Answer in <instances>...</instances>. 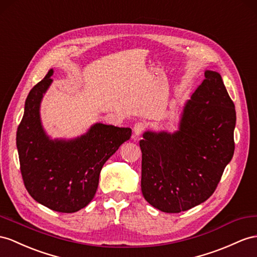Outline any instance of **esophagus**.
Segmentation results:
<instances>
[{
  "label": "esophagus",
  "mask_w": 257,
  "mask_h": 257,
  "mask_svg": "<svg viewBox=\"0 0 257 257\" xmlns=\"http://www.w3.org/2000/svg\"><path fill=\"white\" fill-rule=\"evenodd\" d=\"M147 128V123L144 121H138L134 126V133L136 136H140Z\"/></svg>",
  "instance_id": "esophagus-1"
}]
</instances>
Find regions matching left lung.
Wrapping results in <instances>:
<instances>
[{
  "label": "left lung",
  "mask_w": 257,
  "mask_h": 257,
  "mask_svg": "<svg viewBox=\"0 0 257 257\" xmlns=\"http://www.w3.org/2000/svg\"><path fill=\"white\" fill-rule=\"evenodd\" d=\"M203 82L186 104L177 133H146L142 194L164 213H180L214 193L234 152L235 108L221 77L204 72Z\"/></svg>",
  "instance_id": "1"
}]
</instances>
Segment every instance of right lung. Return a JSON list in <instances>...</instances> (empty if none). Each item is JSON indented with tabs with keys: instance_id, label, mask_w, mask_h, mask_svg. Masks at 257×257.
Listing matches in <instances>:
<instances>
[{
	"instance_id": "1",
	"label": "right lung",
	"mask_w": 257,
	"mask_h": 257,
	"mask_svg": "<svg viewBox=\"0 0 257 257\" xmlns=\"http://www.w3.org/2000/svg\"><path fill=\"white\" fill-rule=\"evenodd\" d=\"M52 74L50 69L26 98L16 134L19 165L24 185L37 202L55 212L75 213L93 199L103 165L130 139L131 129L95 123L78 139L50 140L39 107Z\"/></svg>"
}]
</instances>
